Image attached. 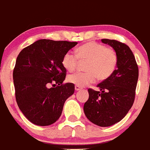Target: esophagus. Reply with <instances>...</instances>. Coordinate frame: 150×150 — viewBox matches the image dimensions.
I'll list each match as a JSON object with an SVG mask.
<instances>
[{"label":"esophagus","mask_w":150,"mask_h":150,"mask_svg":"<svg viewBox=\"0 0 150 150\" xmlns=\"http://www.w3.org/2000/svg\"><path fill=\"white\" fill-rule=\"evenodd\" d=\"M75 91H80V90L81 89V88L79 87V86H75Z\"/></svg>","instance_id":"34e87169"}]
</instances>
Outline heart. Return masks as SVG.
<instances>
[{
	"label": "heart",
	"instance_id": "b5f03b06",
	"mask_svg": "<svg viewBox=\"0 0 150 150\" xmlns=\"http://www.w3.org/2000/svg\"><path fill=\"white\" fill-rule=\"evenodd\" d=\"M80 62L86 61L83 72L70 75L67 80L79 87H84L95 83L96 79L103 80L113 73L118 64V55L112 47H106L102 44L89 42L75 50V55L67 52L63 55L62 64L65 70L72 72Z\"/></svg>",
	"mask_w": 150,
	"mask_h": 150
}]
</instances>
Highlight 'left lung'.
Listing matches in <instances>:
<instances>
[{"instance_id":"obj_1","label":"left lung","mask_w":150,"mask_h":150,"mask_svg":"<svg viewBox=\"0 0 150 150\" xmlns=\"http://www.w3.org/2000/svg\"><path fill=\"white\" fill-rule=\"evenodd\" d=\"M116 52L117 68L109 78L98 85L100 91L88 89L89 98L84 104L85 114L99 127H110L120 121L134 101L139 68L132 50L115 39H101Z\"/></svg>"}]
</instances>
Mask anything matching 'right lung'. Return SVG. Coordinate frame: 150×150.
Segmentation results:
<instances>
[{
  "label": "right lung",
  "mask_w": 150,
  "mask_h": 150,
  "mask_svg": "<svg viewBox=\"0 0 150 150\" xmlns=\"http://www.w3.org/2000/svg\"><path fill=\"white\" fill-rule=\"evenodd\" d=\"M77 44L39 39L17 57L13 72L16 100L26 119L35 125L54 124L62 114L65 100L74 93V84L63 83L67 70L62 59Z\"/></svg>",
  "instance_id": "obj_1"
}]
</instances>
